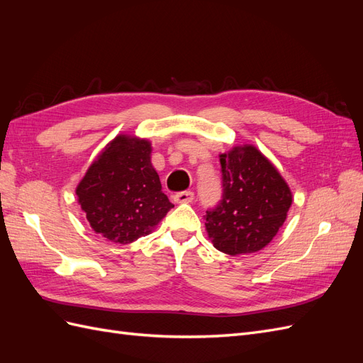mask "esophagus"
Masks as SVG:
<instances>
[{
    "label": "esophagus",
    "instance_id": "obj_1",
    "mask_svg": "<svg viewBox=\"0 0 363 363\" xmlns=\"http://www.w3.org/2000/svg\"><path fill=\"white\" fill-rule=\"evenodd\" d=\"M172 200L175 203H192L194 201V192H191V191L177 192V194H174Z\"/></svg>",
    "mask_w": 363,
    "mask_h": 363
}]
</instances>
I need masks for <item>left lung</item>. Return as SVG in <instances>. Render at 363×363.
Here are the masks:
<instances>
[{"mask_svg":"<svg viewBox=\"0 0 363 363\" xmlns=\"http://www.w3.org/2000/svg\"><path fill=\"white\" fill-rule=\"evenodd\" d=\"M223 200L206 212V230L216 250L230 256L265 248L286 221L292 192L277 168L255 145L219 155Z\"/></svg>","mask_w":363,"mask_h":363,"instance_id":"left-lung-1","label":"left lung"}]
</instances>
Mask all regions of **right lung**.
Wrapping results in <instances>:
<instances>
[{
  "label": "right lung",
  "instance_id": "obj_1",
  "mask_svg": "<svg viewBox=\"0 0 363 363\" xmlns=\"http://www.w3.org/2000/svg\"><path fill=\"white\" fill-rule=\"evenodd\" d=\"M151 142L118 135L87 168L77 201L96 235L116 244L147 236L174 204L151 163Z\"/></svg>",
  "mask_w": 363,
  "mask_h": 363
}]
</instances>
